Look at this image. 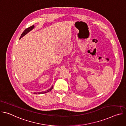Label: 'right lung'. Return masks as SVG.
Listing matches in <instances>:
<instances>
[{"label":"right lung","instance_id":"add662e5","mask_svg":"<svg viewBox=\"0 0 126 126\" xmlns=\"http://www.w3.org/2000/svg\"><path fill=\"white\" fill-rule=\"evenodd\" d=\"M34 28V25H32L27 28H26L23 32V33L21 34V36H20V37L19 38V39H20L22 37H23L24 36H25L26 34H27L28 32H29L30 31H31L33 28ZM53 86H52V87L51 88H50L49 90H48L46 91L45 92H39V93H35L34 94H44V93H47V92H49V91H50L51 90L53 89Z\"/></svg>","mask_w":126,"mask_h":126}]
</instances>
